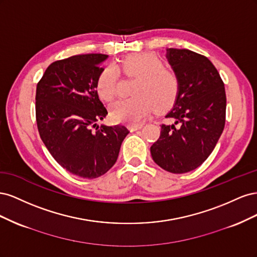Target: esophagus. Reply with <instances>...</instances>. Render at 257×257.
Here are the masks:
<instances>
[{
  "label": "esophagus",
  "instance_id": "esophagus-1",
  "mask_svg": "<svg viewBox=\"0 0 257 257\" xmlns=\"http://www.w3.org/2000/svg\"><path fill=\"white\" fill-rule=\"evenodd\" d=\"M144 125L143 124H136V125H130V130L131 131H137V130H141Z\"/></svg>",
  "mask_w": 257,
  "mask_h": 257
}]
</instances>
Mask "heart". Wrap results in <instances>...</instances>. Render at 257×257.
<instances>
[{
    "label": "heart",
    "instance_id": "heart-1",
    "mask_svg": "<svg viewBox=\"0 0 257 257\" xmlns=\"http://www.w3.org/2000/svg\"><path fill=\"white\" fill-rule=\"evenodd\" d=\"M123 73L137 78L132 89L135 96L121 98L110 106V115L115 122L142 123L153 108L165 111L178 97L177 75L164 67V63L150 52L135 53L122 62ZM119 72L113 65L105 66L98 75L96 88L99 96L110 100L118 91Z\"/></svg>",
    "mask_w": 257,
    "mask_h": 257
}]
</instances>
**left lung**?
<instances>
[{
	"label": "left lung",
	"mask_w": 257,
	"mask_h": 257,
	"mask_svg": "<svg viewBox=\"0 0 257 257\" xmlns=\"http://www.w3.org/2000/svg\"><path fill=\"white\" fill-rule=\"evenodd\" d=\"M166 59L179 80V93L162 124L151 157L173 174L189 173L207 160L225 125L226 94L220 74L210 60L189 49H166Z\"/></svg>",
	"instance_id": "8db88e82"
}]
</instances>
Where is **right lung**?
Returning <instances> with one entry per match:
<instances>
[{
    "mask_svg": "<svg viewBox=\"0 0 257 257\" xmlns=\"http://www.w3.org/2000/svg\"><path fill=\"white\" fill-rule=\"evenodd\" d=\"M107 59V54L89 53L56 61L36 87V122L42 141L62 167L81 178L106 174L130 133L124 125L96 123L108 113L96 91Z\"/></svg>",
    "mask_w": 257,
    "mask_h": 257,
    "instance_id": "obj_1",
    "label": "right lung"
}]
</instances>
